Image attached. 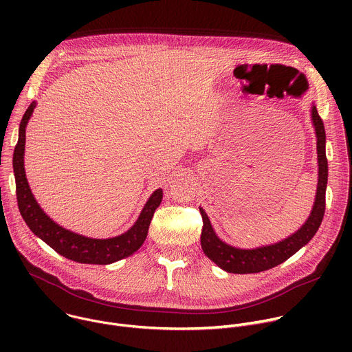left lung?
<instances>
[{
	"label": "left lung",
	"instance_id": "8db88e82",
	"mask_svg": "<svg viewBox=\"0 0 352 352\" xmlns=\"http://www.w3.org/2000/svg\"><path fill=\"white\" fill-rule=\"evenodd\" d=\"M312 125L316 133V148H318V186L315 202L308 220L300 226L289 236L270 245H263L254 249H241L221 241L212 227V223L206 212L199 208L204 219L202 235L200 245L205 255L214 262L220 269L227 273L249 274L269 270L278 266L291 258L298 250L305 246L316 234L324 216L326 208V186H327V157H326V132L322 118L318 114L315 104L311 107Z\"/></svg>",
	"mask_w": 352,
	"mask_h": 352
}]
</instances>
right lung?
<instances>
[{
	"mask_svg": "<svg viewBox=\"0 0 352 352\" xmlns=\"http://www.w3.org/2000/svg\"><path fill=\"white\" fill-rule=\"evenodd\" d=\"M36 104L37 103L33 102L22 117L19 125V138L14 152L16 199L25 223L34 235H37L48 246H52L57 254L78 263L110 265L131 256L142 246L147 236L150 221H152L155 210L162 204L163 190L156 189L150 195L135 224L126 232L118 236L97 239L76 234L58 226L43 212L40 205L36 202L25 173L23 156L26 142V125L33 114V110L36 109Z\"/></svg>",
	"mask_w": 352,
	"mask_h": 352,
	"instance_id": "obj_1",
	"label": "right lung"
}]
</instances>
